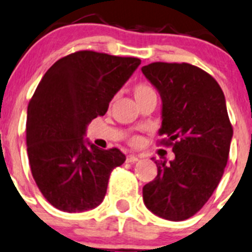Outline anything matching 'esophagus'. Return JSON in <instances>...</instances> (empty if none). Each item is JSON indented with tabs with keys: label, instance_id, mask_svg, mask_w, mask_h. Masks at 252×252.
<instances>
[{
	"label": "esophagus",
	"instance_id": "esophagus-1",
	"mask_svg": "<svg viewBox=\"0 0 252 252\" xmlns=\"http://www.w3.org/2000/svg\"><path fill=\"white\" fill-rule=\"evenodd\" d=\"M138 160H139V157H137V155L129 154L128 157H126V163H135V161Z\"/></svg>",
	"mask_w": 252,
	"mask_h": 252
}]
</instances>
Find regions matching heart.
Returning a JSON list of instances; mask_svg holds the SVG:
<instances>
[{
	"label": "heart",
	"mask_w": 252,
	"mask_h": 252,
	"mask_svg": "<svg viewBox=\"0 0 252 252\" xmlns=\"http://www.w3.org/2000/svg\"><path fill=\"white\" fill-rule=\"evenodd\" d=\"M150 95H155V92L150 88L147 84H138V86L134 87V97L137 100H142L144 98L150 97ZM131 144H139L140 139L138 137L131 138Z\"/></svg>",
	"instance_id": "obj_1"
}]
</instances>
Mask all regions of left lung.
Returning <instances> with one entry per match:
<instances>
[{"label":"left lung","instance_id":"obj_1","mask_svg":"<svg viewBox=\"0 0 252 252\" xmlns=\"http://www.w3.org/2000/svg\"><path fill=\"white\" fill-rule=\"evenodd\" d=\"M161 98L164 144L174 160H154L158 175L143 188L145 206L159 218L182 221L210 199L229 158L232 126L218 82L189 63L155 62L142 67Z\"/></svg>","mask_w":252,"mask_h":252}]
</instances>
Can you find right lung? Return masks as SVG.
I'll return each mask as SVG.
<instances>
[{"label":"right lung","instance_id":"add662e5","mask_svg":"<svg viewBox=\"0 0 252 252\" xmlns=\"http://www.w3.org/2000/svg\"><path fill=\"white\" fill-rule=\"evenodd\" d=\"M139 64V58L79 51L58 60L39 82L27 108V154L37 187L58 210L97 208L112 170L126 161L117 148L102 150L84 137Z\"/></svg>","mask_w":252,"mask_h":252}]
</instances>
